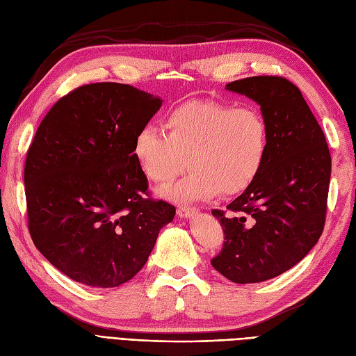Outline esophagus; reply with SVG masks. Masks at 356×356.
<instances>
[{"mask_svg": "<svg viewBox=\"0 0 356 356\" xmlns=\"http://www.w3.org/2000/svg\"><path fill=\"white\" fill-rule=\"evenodd\" d=\"M196 212H197V208H193V207H178L177 209L178 217H182V218L191 217V215H195Z\"/></svg>", "mask_w": 356, "mask_h": 356, "instance_id": "obj_1", "label": "esophagus"}]
</instances>
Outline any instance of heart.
Returning <instances> with one entry per match:
<instances>
[{"instance_id": "obj_1", "label": "heart", "mask_w": 356, "mask_h": 356, "mask_svg": "<svg viewBox=\"0 0 356 356\" xmlns=\"http://www.w3.org/2000/svg\"><path fill=\"white\" fill-rule=\"evenodd\" d=\"M165 126L168 134L153 124L139 127L132 154L144 175L157 184L175 179L187 156L191 170L161 190L174 200L239 193L255 179L267 157L268 124L255 106L188 101L168 113Z\"/></svg>"}]
</instances>
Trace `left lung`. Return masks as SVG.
<instances>
[{"label":"left lung","instance_id":"8db88e82","mask_svg":"<svg viewBox=\"0 0 356 356\" xmlns=\"http://www.w3.org/2000/svg\"><path fill=\"white\" fill-rule=\"evenodd\" d=\"M225 89L260 105L268 124V152L255 179L227 211H212L224 243L211 264L232 282L257 284L294 267L321 238L331 156L315 115L289 80L257 75Z\"/></svg>","mask_w":356,"mask_h":356}]
</instances>
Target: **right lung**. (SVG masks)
I'll return each mask as SVG.
<instances>
[{
    "label": "right lung",
    "mask_w": 356,
    "mask_h": 356,
    "mask_svg": "<svg viewBox=\"0 0 356 356\" xmlns=\"http://www.w3.org/2000/svg\"><path fill=\"white\" fill-rule=\"evenodd\" d=\"M161 102L129 84H84L37 129L25 161L28 229L37 250L75 282L131 281L175 217L174 204L149 197L132 154L136 131Z\"/></svg>",
    "instance_id": "obj_1"
}]
</instances>
